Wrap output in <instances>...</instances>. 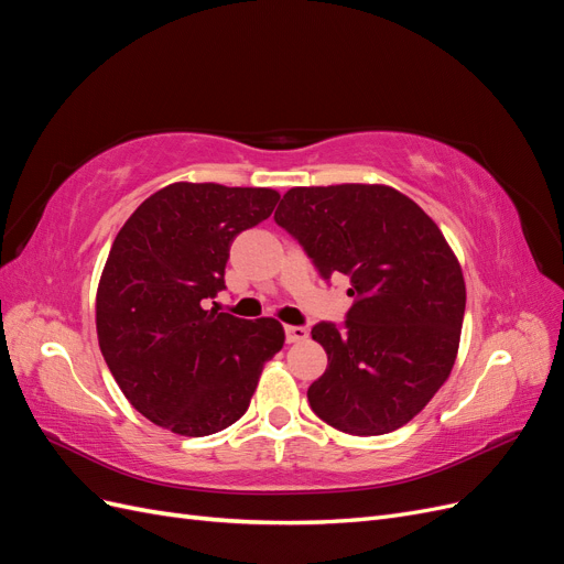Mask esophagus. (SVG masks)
Segmentation results:
<instances>
[{
    "mask_svg": "<svg viewBox=\"0 0 564 564\" xmlns=\"http://www.w3.org/2000/svg\"><path fill=\"white\" fill-rule=\"evenodd\" d=\"M284 338H286V344H301V340L308 338V329H305V327H294V324H286V327H284Z\"/></svg>",
    "mask_w": 564,
    "mask_h": 564,
    "instance_id": "obj_1",
    "label": "esophagus"
}]
</instances>
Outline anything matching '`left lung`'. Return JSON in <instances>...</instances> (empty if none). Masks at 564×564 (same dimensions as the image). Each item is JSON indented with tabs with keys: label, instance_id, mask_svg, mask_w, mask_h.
<instances>
[{
	"label": "left lung",
	"instance_id": "1",
	"mask_svg": "<svg viewBox=\"0 0 564 564\" xmlns=\"http://www.w3.org/2000/svg\"><path fill=\"white\" fill-rule=\"evenodd\" d=\"M319 278L346 275V319L317 322L327 371L308 388L313 412L350 435L412 421L447 381L466 284L445 235L416 202L386 185L292 187L275 212Z\"/></svg>",
	"mask_w": 564,
	"mask_h": 564
}]
</instances>
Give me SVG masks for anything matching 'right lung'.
<instances>
[{"label":"right lung","instance_id":"1","mask_svg":"<svg viewBox=\"0 0 564 564\" xmlns=\"http://www.w3.org/2000/svg\"><path fill=\"white\" fill-rule=\"evenodd\" d=\"M278 199L268 187L174 183L115 237L96 296L100 352L127 400L166 431L204 437L242 419L284 344L278 319L218 313L214 301L235 237Z\"/></svg>","mask_w":564,"mask_h":564}]
</instances>
